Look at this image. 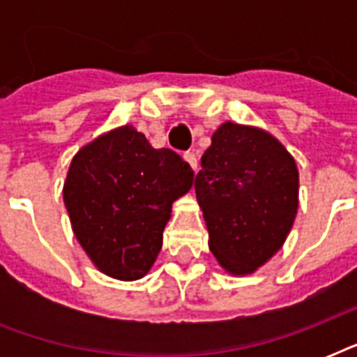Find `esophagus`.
I'll list each match as a JSON object with an SVG mask.
<instances>
[{"label": "esophagus", "mask_w": 357, "mask_h": 357, "mask_svg": "<svg viewBox=\"0 0 357 357\" xmlns=\"http://www.w3.org/2000/svg\"><path fill=\"white\" fill-rule=\"evenodd\" d=\"M183 159L189 162L192 170H196V168H198V159H196V155L192 153V151H187V153H183Z\"/></svg>", "instance_id": "obj_1"}]
</instances>
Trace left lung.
I'll return each mask as SVG.
<instances>
[{
  "instance_id": "1",
  "label": "left lung",
  "mask_w": 357,
  "mask_h": 357,
  "mask_svg": "<svg viewBox=\"0 0 357 357\" xmlns=\"http://www.w3.org/2000/svg\"><path fill=\"white\" fill-rule=\"evenodd\" d=\"M209 250L234 276H248L282 248L298 213V168L268 131L224 122L195 179Z\"/></svg>"
}]
</instances>
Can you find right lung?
I'll list each match as a JSON object with an SVG mask.
<instances>
[{"label":"right lung","instance_id":"1","mask_svg":"<svg viewBox=\"0 0 357 357\" xmlns=\"http://www.w3.org/2000/svg\"><path fill=\"white\" fill-rule=\"evenodd\" d=\"M192 181V168L176 151L155 150L133 126H120L75 153L63 198L98 271L133 282L155 263L172 204Z\"/></svg>","mask_w":357,"mask_h":357}]
</instances>
